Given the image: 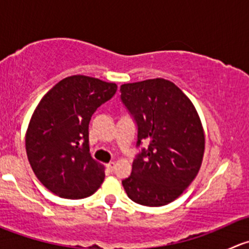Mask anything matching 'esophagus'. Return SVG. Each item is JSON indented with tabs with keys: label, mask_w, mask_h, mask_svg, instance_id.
I'll return each mask as SVG.
<instances>
[{
	"label": "esophagus",
	"mask_w": 249,
	"mask_h": 249,
	"mask_svg": "<svg viewBox=\"0 0 249 249\" xmlns=\"http://www.w3.org/2000/svg\"><path fill=\"white\" fill-rule=\"evenodd\" d=\"M114 167H115V162L114 161H110V162H108V164H107V169H108L109 171H113V170H114Z\"/></svg>",
	"instance_id": "34e87169"
}]
</instances>
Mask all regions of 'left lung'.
<instances>
[{
	"label": "left lung",
	"instance_id": "1",
	"mask_svg": "<svg viewBox=\"0 0 249 249\" xmlns=\"http://www.w3.org/2000/svg\"><path fill=\"white\" fill-rule=\"evenodd\" d=\"M120 100L137 125L139 148L131 175L122 180L127 196L149 207L177 199L199 172L205 135L199 114L184 92L162 78L127 83Z\"/></svg>",
	"mask_w": 249,
	"mask_h": 249
}]
</instances>
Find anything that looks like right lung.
<instances>
[{"mask_svg": "<svg viewBox=\"0 0 249 249\" xmlns=\"http://www.w3.org/2000/svg\"><path fill=\"white\" fill-rule=\"evenodd\" d=\"M117 84L71 76L42 97L26 131V153L39 182L64 199H84L105 179V169L89 150V123L114 96Z\"/></svg>", "mask_w": 249, "mask_h": 249, "instance_id": "right-lung-1", "label": "right lung"}]
</instances>
